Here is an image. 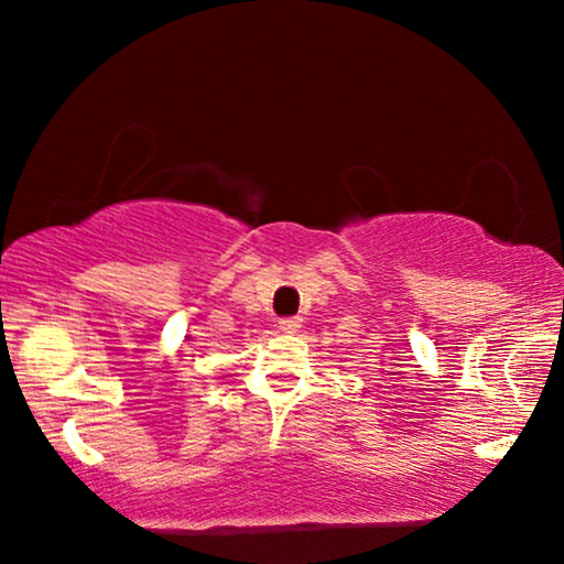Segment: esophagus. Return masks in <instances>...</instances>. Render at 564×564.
I'll list each match as a JSON object with an SVG mask.
<instances>
[{"label":"esophagus","instance_id":"34e87169","mask_svg":"<svg viewBox=\"0 0 564 564\" xmlns=\"http://www.w3.org/2000/svg\"><path fill=\"white\" fill-rule=\"evenodd\" d=\"M300 326H303V318H282L280 321V330H284V334H295Z\"/></svg>","mask_w":564,"mask_h":564}]
</instances>
